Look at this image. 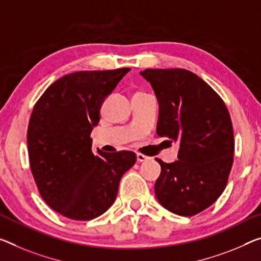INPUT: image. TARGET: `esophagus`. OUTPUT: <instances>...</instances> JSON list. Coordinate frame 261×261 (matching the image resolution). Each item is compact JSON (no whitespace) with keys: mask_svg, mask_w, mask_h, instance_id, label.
<instances>
[{"mask_svg":"<svg viewBox=\"0 0 261 261\" xmlns=\"http://www.w3.org/2000/svg\"><path fill=\"white\" fill-rule=\"evenodd\" d=\"M136 159H138L139 162H143V161H147V160L149 159V156L144 155L142 153H138V154H136Z\"/></svg>","mask_w":261,"mask_h":261,"instance_id":"esophagus-1","label":"esophagus"}]
</instances>
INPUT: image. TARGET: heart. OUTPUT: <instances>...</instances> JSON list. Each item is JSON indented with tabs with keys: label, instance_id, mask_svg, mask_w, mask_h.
<instances>
[{
	"label": "heart",
	"instance_id": "heart-1",
	"mask_svg": "<svg viewBox=\"0 0 261 261\" xmlns=\"http://www.w3.org/2000/svg\"><path fill=\"white\" fill-rule=\"evenodd\" d=\"M143 93V92H138V94H142ZM136 94V93H135Z\"/></svg>",
	"mask_w": 261,
	"mask_h": 261
}]
</instances>
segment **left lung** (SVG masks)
I'll return each mask as SVG.
<instances>
[{"label":"left lung","mask_w":261,"mask_h":261,"mask_svg":"<svg viewBox=\"0 0 261 261\" xmlns=\"http://www.w3.org/2000/svg\"><path fill=\"white\" fill-rule=\"evenodd\" d=\"M160 103L158 134L179 143L178 160L161 164L155 195L176 215L195 216L211 206L225 189L233 164L230 113L211 86L184 69H146Z\"/></svg>","instance_id":"left-lung-1"}]
</instances>
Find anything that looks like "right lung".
Wrapping results in <instances>:
<instances>
[{
	"instance_id": "obj_1",
	"label": "right lung",
	"mask_w": 261,
	"mask_h": 261,
	"mask_svg": "<svg viewBox=\"0 0 261 261\" xmlns=\"http://www.w3.org/2000/svg\"><path fill=\"white\" fill-rule=\"evenodd\" d=\"M129 70L66 74L35 103L27 133L31 172L44 202L64 217L90 220L102 215L136 162L128 150L94 155L91 139L103 100Z\"/></svg>"
}]
</instances>
